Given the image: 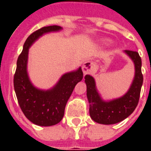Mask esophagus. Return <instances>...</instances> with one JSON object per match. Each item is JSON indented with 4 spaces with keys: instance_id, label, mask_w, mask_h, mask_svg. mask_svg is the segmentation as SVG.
Listing matches in <instances>:
<instances>
[{
    "instance_id": "esophagus-1",
    "label": "esophagus",
    "mask_w": 151,
    "mask_h": 151,
    "mask_svg": "<svg viewBox=\"0 0 151 151\" xmlns=\"http://www.w3.org/2000/svg\"><path fill=\"white\" fill-rule=\"evenodd\" d=\"M93 68H94V63H93L89 61L85 62L82 66L83 73H85V74H87V73H90V72L92 70V69Z\"/></svg>"
}]
</instances>
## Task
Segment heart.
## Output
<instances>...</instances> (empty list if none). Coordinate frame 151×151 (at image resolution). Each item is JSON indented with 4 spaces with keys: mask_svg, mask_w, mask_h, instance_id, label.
Listing matches in <instances>:
<instances>
[{
    "mask_svg": "<svg viewBox=\"0 0 151 151\" xmlns=\"http://www.w3.org/2000/svg\"><path fill=\"white\" fill-rule=\"evenodd\" d=\"M106 42H108V41H106Z\"/></svg>",
    "mask_w": 151,
    "mask_h": 151,
    "instance_id": "obj_1",
    "label": "heart"
}]
</instances>
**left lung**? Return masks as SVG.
Instances as JSON below:
<instances>
[{"instance_id":"left-lung-1","label":"left lung","mask_w":151,"mask_h":151,"mask_svg":"<svg viewBox=\"0 0 151 151\" xmlns=\"http://www.w3.org/2000/svg\"><path fill=\"white\" fill-rule=\"evenodd\" d=\"M124 53L133 62L135 75L130 88L122 96L111 100H104L97 90L94 78L88 74L85 77L90 117L99 124H113L121 122L133 112L138 104L143 81L141 58L136 51L124 50Z\"/></svg>"}]
</instances>
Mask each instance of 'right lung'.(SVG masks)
<instances>
[{"instance_id": "right-lung-1", "label": "right lung", "mask_w": 151, "mask_h": 151, "mask_svg": "<svg viewBox=\"0 0 151 151\" xmlns=\"http://www.w3.org/2000/svg\"><path fill=\"white\" fill-rule=\"evenodd\" d=\"M63 29L59 26L42 27L27 37L17 60L14 88L21 110L28 120L39 126H52L61 122L66 103L75 85L83 78L81 67L64 73L50 89H40L29 80L27 72L29 49L44 34Z\"/></svg>"}]
</instances>
